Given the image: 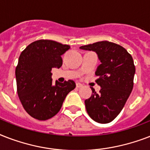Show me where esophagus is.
Listing matches in <instances>:
<instances>
[{"instance_id":"esophagus-1","label":"esophagus","mask_w":150,"mask_h":150,"mask_svg":"<svg viewBox=\"0 0 150 150\" xmlns=\"http://www.w3.org/2000/svg\"><path fill=\"white\" fill-rule=\"evenodd\" d=\"M82 86V84H81V83H79V82H77V83H76V87H77V88H81Z\"/></svg>"}]
</instances>
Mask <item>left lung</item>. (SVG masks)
<instances>
[{"instance_id": "1", "label": "left lung", "mask_w": 150, "mask_h": 150, "mask_svg": "<svg viewBox=\"0 0 150 150\" xmlns=\"http://www.w3.org/2000/svg\"><path fill=\"white\" fill-rule=\"evenodd\" d=\"M80 49L95 51L101 62L96 71V82L101 89L98 94L92 88V96L85 100L86 111L93 121L109 123L120 114L132 91L135 73L132 57L123 47L109 41Z\"/></svg>"}]
</instances>
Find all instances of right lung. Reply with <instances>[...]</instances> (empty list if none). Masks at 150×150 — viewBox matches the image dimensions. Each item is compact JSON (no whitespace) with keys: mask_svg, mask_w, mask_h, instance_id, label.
<instances>
[{"mask_svg":"<svg viewBox=\"0 0 150 150\" xmlns=\"http://www.w3.org/2000/svg\"><path fill=\"white\" fill-rule=\"evenodd\" d=\"M70 46L49 40L33 42L21 53L15 69L17 93L25 111L46 121L61 110L66 96L75 88L72 80L53 83L51 70L61 68V55Z\"/></svg>","mask_w":150,"mask_h":150,"instance_id":"obj_1","label":"right lung"}]
</instances>
